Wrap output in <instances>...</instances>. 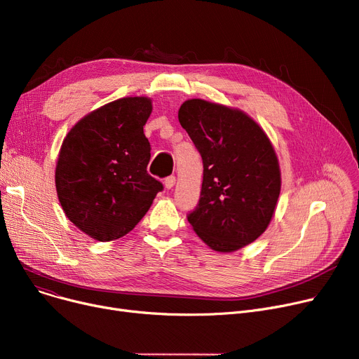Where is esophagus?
<instances>
[{
    "label": "esophagus",
    "instance_id": "obj_1",
    "mask_svg": "<svg viewBox=\"0 0 359 359\" xmlns=\"http://www.w3.org/2000/svg\"><path fill=\"white\" fill-rule=\"evenodd\" d=\"M175 183H176V177L175 176H168V177H165V180H164V186H165V189H172V187L175 186Z\"/></svg>",
    "mask_w": 359,
    "mask_h": 359
}]
</instances>
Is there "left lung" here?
<instances>
[{
    "instance_id": "obj_1",
    "label": "left lung",
    "mask_w": 359,
    "mask_h": 359,
    "mask_svg": "<svg viewBox=\"0 0 359 359\" xmlns=\"http://www.w3.org/2000/svg\"><path fill=\"white\" fill-rule=\"evenodd\" d=\"M203 163L201 198L187 215L195 233L221 253L265 233L280 192V170L268 135L246 113L202 99L179 109Z\"/></svg>"
}]
</instances>
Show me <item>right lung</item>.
Here are the masks:
<instances>
[{
	"label": "right lung",
	"mask_w": 359,
	"mask_h": 359,
	"mask_svg": "<svg viewBox=\"0 0 359 359\" xmlns=\"http://www.w3.org/2000/svg\"><path fill=\"white\" fill-rule=\"evenodd\" d=\"M153 104L123 97L90 111L67 134L55 170L68 219L99 241L134 230L163 184L147 173L151 147L144 135Z\"/></svg>",
	"instance_id": "1"
}]
</instances>
